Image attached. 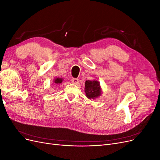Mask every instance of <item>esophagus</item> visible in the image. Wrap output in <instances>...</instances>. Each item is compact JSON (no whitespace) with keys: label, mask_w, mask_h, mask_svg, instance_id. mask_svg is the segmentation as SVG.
<instances>
[{"label":"esophagus","mask_w":160,"mask_h":160,"mask_svg":"<svg viewBox=\"0 0 160 160\" xmlns=\"http://www.w3.org/2000/svg\"><path fill=\"white\" fill-rule=\"evenodd\" d=\"M71 82L73 84H77L79 82V80L78 79H76V78H72L71 79Z\"/></svg>","instance_id":"1"}]
</instances>
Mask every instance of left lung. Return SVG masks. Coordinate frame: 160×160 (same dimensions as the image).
Masks as SVG:
<instances>
[{"label": "left lung", "instance_id": "1", "mask_svg": "<svg viewBox=\"0 0 160 160\" xmlns=\"http://www.w3.org/2000/svg\"><path fill=\"white\" fill-rule=\"evenodd\" d=\"M85 86V92L88 98L94 99L101 95V89L98 81H86Z\"/></svg>", "mask_w": 160, "mask_h": 160}]
</instances>
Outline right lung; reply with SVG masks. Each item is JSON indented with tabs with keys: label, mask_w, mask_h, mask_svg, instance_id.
Wrapping results in <instances>:
<instances>
[{
	"label": "right lung",
	"mask_w": 160,
	"mask_h": 160,
	"mask_svg": "<svg viewBox=\"0 0 160 160\" xmlns=\"http://www.w3.org/2000/svg\"><path fill=\"white\" fill-rule=\"evenodd\" d=\"M62 81V78H55L54 80V83L57 85H60Z\"/></svg>",
	"instance_id": "obj_1"
}]
</instances>
